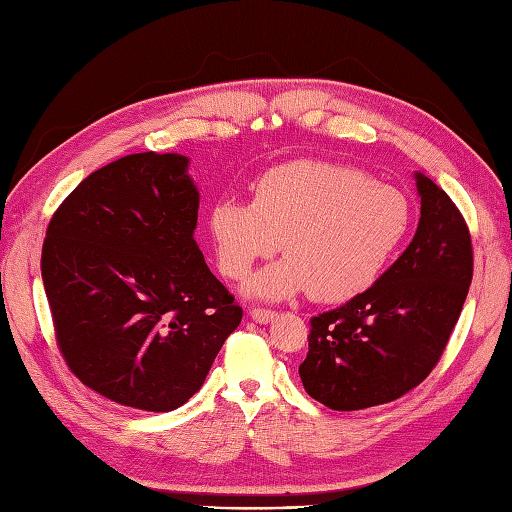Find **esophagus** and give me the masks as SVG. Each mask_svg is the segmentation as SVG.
Here are the masks:
<instances>
[{"mask_svg": "<svg viewBox=\"0 0 512 512\" xmlns=\"http://www.w3.org/2000/svg\"><path fill=\"white\" fill-rule=\"evenodd\" d=\"M250 316H252V321H256L258 325H267V323H271L273 319H275V316H278V314H275L273 310H262V308H252L250 310Z\"/></svg>", "mask_w": 512, "mask_h": 512, "instance_id": "obj_1", "label": "esophagus"}]
</instances>
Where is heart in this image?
I'll return each instance as SVG.
<instances>
[{
    "instance_id": "obj_1",
    "label": "heart",
    "mask_w": 512,
    "mask_h": 512,
    "mask_svg": "<svg viewBox=\"0 0 512 512\" xmlns=\"http://www.w3.org/2000/svg\"><path fill=\"white\" fill-rule=\"evenodd\" d=\"M409 226L403 191L349 165L312 159L278 165L260 178L254 200L222 198L209 215L226 278H243L282 241L286 258L254 273L245 295L286 299L310 290L323 303L349 301L375 284Z\"/></svg>"
}]
</instances>
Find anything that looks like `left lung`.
<instances>
[{"mask_svg":"<svg viewBox=\"0 0 512 512\" xmlns=\"http://www.w3.org/2000/svg\"><path fill=\"white\" fill-rule=\"evenodd\" d=\"M416 176L420 222L407 250L362 295L310 321L303 388L329 409L390 403L444 353L472 284V239L448 193Z\"/></svg>","mask_w":512,"mask_h":512,"instance_id":"1","label":"left lung"}]
</instances>
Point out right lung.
<instances>
[{"mask_svg": "<svg viewBox=\"0 0 512 512\" xmlns=\"http://www.w3.org/2000/svg\"><path fill=\"white\" fill-rule=\"evenodd\" d=\"M198 206L189 157L150 150L84 178L47 228L40 269L60 351L114 403L185 405L243 319L193 239Z\"/></svg>", "mask_w": 512, "mask_h": 512, "instance_id": "1", "label": "right lung"}]
</instances>
